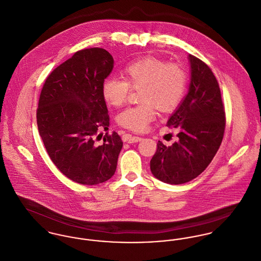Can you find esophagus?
<instances>
[{"label": "esophagus", "instance_id": "esophagus-1", "mask_svg": "<svg viewBox=\"0 0 261 261\" xmlns=\"http://www.w3.org/2000/svg\"><path fill=\"white\" fill-rule=\"evenodd\" d=\"M124 142H128V143H136V142H140L142 138L139 136H132V135H125L123 137Z\"/></svg>", "mask_w": 261, "mask_h": 261}]
</instances>
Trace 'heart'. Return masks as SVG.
Returning a JSON list of instances; mask_svg holds the SVG:
<instances>
[{
    "label": "heart",
    "instance_id": "obj_1",
    "mask_svg": "<svg viewBox=\"0 0 261 261\" xmlns=\"http://www.w3.org/2000/svg\"><path fill=\"white\" fill-rule=\"evenodd\" d=\"M123 80L106 79L101 94L106 104L123 105L131 89L139 91V105L128 107L117 117L121 127L141 132L155 119V108L167 113L175 110L182 100L188 76L179 63H167L155 57H143L121 70Z\"/></svg>",
    "mask_w": 261,
    "mask_h": 261
}]
</instances>
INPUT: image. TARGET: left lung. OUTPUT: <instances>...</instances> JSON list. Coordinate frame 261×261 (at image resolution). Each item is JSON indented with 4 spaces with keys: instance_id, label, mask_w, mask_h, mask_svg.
Segmentation results:
<instances>
[{
    "instance_id": "left-lung-1",
    "label": "left lung",
    "mask_w": 261,
    "mask_h": 261,
    "mask_svg": "<svg viewBox=\"0 0 261 261\" xmlns=\"http://www.w3.org/2000/svg\"><path fill=\"white\" fill-rule=\"evenodd\" d=\"M191 84L189 93L167 122L178 128L179 140L171 146L161 141L150 161L158 180L180 185L197 178L217 154L225 129V112L221 89L206 63L189 55Z\"/></svg>"
}]
</instances>
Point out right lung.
Wrapping results in <instances>:
<instances>
[{
  "label": "right lung",
  "instance_id": "1",
  "mask_svg": "<svg viewBox=\"0 0 261 261\" xmlns=\"http://www.w3.org/2000/svg\"><path fill=\"white\" fill-rule=\"evenodd\" d=\"M112 56L100 47L76 51L55 68L40 91L37 123L41 140L60 172L81 185H97L115 173L123 142L107 130L109 115L101 94L113 69Z\"/></svg>",
  "mask_w": 261,
  "mask_h": 261
}]
</instances>
